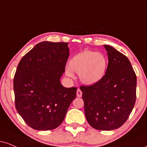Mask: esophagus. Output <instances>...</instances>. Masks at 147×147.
I'll list each match as a JSON object with an SVG mask.
<instances>
[{
	"instance_id": "esophagus-1",
	"label": "esophagus",
	"mask_w": 147,
	"mask_h": 147,
	"mask_svg": "<svg viewBox=\"0 0 147 147\" xmlns=\"http://www.w3.org/2000/svg\"><path fill=\"white\" fill-rule=\"evenodd\" d=\"M82 95V92L81 91L80 89H78L77 90V97H81Z\"/></svg>"
}]
</instances>
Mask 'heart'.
I'll use <instances>...</instances> for the list:
<instances>
[{
	"label": "heart",
	"instance_id": "heart-1",
	"mask_svg": "<svg viewBox=\"0 0 147 147\" xmlns=\"http://www.w3.org/2000/svg\"><path fill=\"white\" fill-rule=\"evenodd\" d=\"M70 68L66 69L68 77L73 78V71L79 74L81 82L92 85L99 82L105 75L107 67V58L103 54L86 50L75 55L69 62Z\"/></svg>",
	"mask_w": 147,
	"mask_h": 147
}]
</instances>
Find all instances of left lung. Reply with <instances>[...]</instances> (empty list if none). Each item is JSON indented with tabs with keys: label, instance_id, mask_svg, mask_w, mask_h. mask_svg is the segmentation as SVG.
Instances as JSON below:
<instances>
[{
	"label": "left lung",
	"instance_id": "left-lung-1",
	"mask_svg": "<svg viewBox=\"0 0 147 147\" xmlns=\"http://www.w3.org/2000/svg\"><path fill=\"white\" fill-rule=\"evenodd\" d=\"M108 65L99 82L81 86L86 118L93 128L110 131L126 122L136 98L137 79L129 60L111 46L104 45Z\"/></svg>",
	"mask_w": 147,
	"mask_h": 147
}]
</instances>
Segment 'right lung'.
<instances>
[{"label": "right lung", "mask_w": 147, "mask_h": 147, "mask_svg": "<svg viewBox=\"0 0 147 147\" xmlns=\"http://www.w3.org/2000/svg\"><path fill=\"white\" fill-rule=\"evenodd\" d=\"M66 42H42L21 59L13 79L15 106L36 130L54 129L62 123L77 88H65L60 78L69 57Z\"/></svg>", "instance_id": "right-lung-1"}]
</instances>
